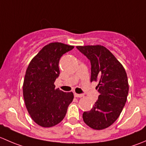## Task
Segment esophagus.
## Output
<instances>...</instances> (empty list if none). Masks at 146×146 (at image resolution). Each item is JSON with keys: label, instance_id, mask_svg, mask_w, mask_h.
Wrapping results in <instances>:
<instances>
[{"label": "esophagus", "instance_id": "esophagus-1", "mask_svg": "<svg viewBox=\"0 0 146 146\" xmlns=\"http://www.w3.org/2000/svg\"><path fill=\"white\" fill-rule=\"evenodd\" d=\"M74 96L76 97V98H82V97L84 96L83 95H82V94H77V93H74Z\"/></svg>", "mask_w": 146, "mask_h": 146}]
</instances>
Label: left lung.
<instances>
[{
	"mask_svg": "<svg viewBox=\"0 0 146 146\" xmlns=\"http://www.w3.org/2000/svg\"><path fill=\"white\" fill-rule=\"evenodd\" d=\"M91 64L90 81H98L100 95L90 111H84V122L92 129L102 130L111 126L120 115L129 93L126 70L116 57L101 45L78 46Z\"/></svg>",
	"mask_w": 146,
	"mask_h": 146,
	"instance_id": "obj_1",
	"label": "left lung"
}]
</instances>
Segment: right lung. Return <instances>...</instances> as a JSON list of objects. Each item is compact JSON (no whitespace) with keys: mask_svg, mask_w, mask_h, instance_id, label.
<instances>
[{"mask_svg":"<svg viewBox=\"0 0 146 146\" xmlns=\"http://www.w3.org/2000/svg\"><path fill=\"white\" fill-rule=\"evenodd\" d=\"M74 48L54 42L46 45L28 66L23 82L26 108L34 121L42 127H51L64 119L73 93L55 89L54 82L60 74L61 57Z\"/></svg>","mask_w":146,"mask_h":146,"instance_id":"right-lung-1","label":"right lung"}]
</instances>
